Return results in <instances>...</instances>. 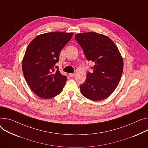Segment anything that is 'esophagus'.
Masks as SVG:
<instances>
[{
  "label": "esophagus",
  "mask_w": 148,
  "mask_h": 148,
  "mask_svg": "<svg viewBox=\"0 0 148 148\" xmlns=\"http://www.w3.org/2000/svg\"><path fill=\"white\" fill-rule=\"evenodd\" d=\"M69 75H70L71 77H73L75 75V74L74 73H70V74H69Z\"/></svg>",
  "instance_id": "esophagus-1"
}]
</instances>
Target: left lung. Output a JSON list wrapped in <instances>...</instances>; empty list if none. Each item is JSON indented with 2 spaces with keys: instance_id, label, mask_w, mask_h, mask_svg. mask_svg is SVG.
<instances>
[{
  "instance_id": "1",
  "label": "left lung",
  "mask_w": 148,
  "mask_h": 148,
  "mask_svg": "<svg viewBox=\"0 0 148 148\" xmlns=\"http://www.w3.org/2000/svg\"><path fill=\"white\" fill-rule=\"evenodd\" d=\"M75 38L88 61L95 63L93 73L87 72L80 86L82 94L87 99L98 101L110 96L119 85L123 71V60L113 41L95 32L77 34Z\"/></svg>"
}]
</instances>
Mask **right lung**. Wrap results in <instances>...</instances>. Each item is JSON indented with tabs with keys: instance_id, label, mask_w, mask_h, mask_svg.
Listing matches in <instances>:
<instances>
[{
	"instance_id": "obj_1",
	"label": "right lung",
	"mask_w": 148,
	"mask_h": 148,
	"mask_svg": "<svg viewBox=\"0 0 148 148\" xmlns=\"http://www.w3.org/2000/svg\"><path fill=\"white\" fill-rule=\"evenodd\" d=\"M73 35V33H47L37 36L28 45L22 62L23 72L29 87L38 96L51 99L62 91L67 78L56 64Z\"/></svg>"
}]
</instances>
